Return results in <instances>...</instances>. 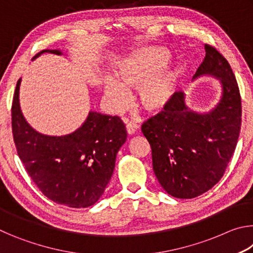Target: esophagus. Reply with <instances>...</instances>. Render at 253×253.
I'll return each mask as SVG.
<instances>
[{
  "mask_svg": "<svg viewBox=\"0 0 253 253\" xmlns=\"http://www.w3.org/2000/svg\"><path fill=\"white\" fill-rule=\"evenodd\" d=\"M126 123V129H127V132H128V135H132V134H135V132L137 131V129H138L139 128V126L137 125V124H135V123H132V122H128V121H124Z\"/></svg>",
  "mask_w": 253,
  "mask_h": 253,
  "instance_id": "1",
  "label": "esophagus"
}]
</instances>
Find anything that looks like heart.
Masks as SVG:
<instances>
[{
	"label": "heart",
	"mask_w": 253,
	"mask_h": 253,
	"mask_svg": "<svg viewBox=\"0 0 253 253\" xmlns=\"http://www.w3.org/2000/svg\"><path fill=\"white\" fill-rule=\"evenodd\" d=\"M169 54L166 50L148 46L123 59L118 65L119 81L108 79L105 83V96L116 111L127 108L130 89L139 90V104L148 113H158L168 107L178 89L177 69L173 66L163 68Z\"/></svg>",
	"instance_id": "heart-1"
}]
</instances>
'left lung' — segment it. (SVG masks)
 I'll return each instance as SVG.
<instances>
[{
  "label": "left lung",
  "mask_w": 253,
  "mask_h": 253,
  "mask_svg": "<svg viewBox=\"0 0 253 253\" xmlns=\"http://www.w3.org/2000/svg\"><path fill=\"white\" fill-rule=\"evenodd\" d=\"M205 58L195 77L220 79L222 97L208 114L187 108L183 92L145 122L142 131L152 148L153 169L162 187L177 199H193L223 176L241 129V96L226 59L205 44Z\"/></svg>",
  "instance_id": "1"
}]
</instances>
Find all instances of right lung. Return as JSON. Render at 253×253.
<instances>
[{"label": "right lung", "mask_w": 253, "mask_h": 253, "mask_svg": "<svg viewBox=\"0 0 253 253\" xmlns=\"http://www.w3.org/2000/svg\"><path fill=\"white\" fill-rule=\"evenodd\" d=\"M62 54L59 50H42ZM21 79L12 102V132L20 160L29 176L49 200L69 208H88L104 193L114 173L116 155L126 142L125 125L118 116L90 111L76 131L48 136L34 130L19 102Z\"/></svg>", "instance_id": "right-lung-1"}]
</instances>
